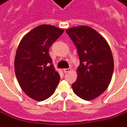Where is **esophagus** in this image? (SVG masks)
Listing matches in <instances>:
<instances>
[{"label": "esophagus", "mask_w": 127, "mask_h": 127, "mask_svg": "<svg viewBox=\"0 0 127 127\" xmlns=\"http://www.w3.org/2000/svg\"><path fill=\"white\" fill-rule=\"evenodd\" d=\"M71 68H67V69H63V71L64 73H67V72H69V71H71Z\"/></svg>", "instance_id": "obj_1"}]
</instances>
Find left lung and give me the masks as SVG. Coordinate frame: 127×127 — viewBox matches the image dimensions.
Instances as JSON below:
<instances>
[{
  "instance_id": "left-lung-1",
  "label": "left lung",
  "mask_w": 127,
  "mask_h": 127,
  "mask_svg": "<svg viewBox=\"0 0 127 127\" xmlns=\"http://www.w3.org/2000/svg\"><path fill=\"white\" fill-rule=\"evenodd\" d=\"M66 32L77 48L80 60L73 91L83 99H94L111 83L114 69L111 48L101 34L87 26L70 28Z\"/></svg>"
}]
</instances>
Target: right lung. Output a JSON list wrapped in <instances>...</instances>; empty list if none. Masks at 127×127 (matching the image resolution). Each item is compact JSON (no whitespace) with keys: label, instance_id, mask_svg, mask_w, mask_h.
<instances>
[{"label":"right lung","instance_id":"add662e5","mask_svg":"<svg viewBox=\"0 0 127 127\" xmlns=\"http://www.w3.org/2000/svg\"><path fill=\"white\" fill-rule=\"evenodd\" d=\"M63 32L54 26L40 25L24 35L18 46L14 59L16 79L22 90L35 101L50 97L60 81L49 49Z\"/></svg>","mask_w":127,"mask_h":127}]
</instances>
